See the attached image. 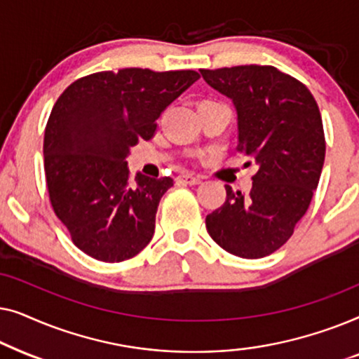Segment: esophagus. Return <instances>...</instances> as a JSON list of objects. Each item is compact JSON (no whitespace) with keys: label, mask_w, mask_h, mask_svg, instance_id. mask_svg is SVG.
I'll use <instances>...</instances> for the list:
<instances>
[{"label":"esophagus","mask_w":359,"mask_h":359,"mask_svg":"<svg viewBox=\"0 0 359 359\" xmlns=\"http://www.w3.org/2000/svg\"><path fill=\"white\" fill-rule=\"evenodd\" d=\"M178 181H181V183L194 186V184L201 183V178H199V176H194V175H181V176H178Z\"/></svg>","instance_id":"esophagus-1"}]
</instances>
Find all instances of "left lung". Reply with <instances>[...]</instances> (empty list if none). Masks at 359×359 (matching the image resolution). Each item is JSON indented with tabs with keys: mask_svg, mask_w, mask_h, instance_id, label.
I'll list each match as a JSON object with an SVG mask.
<instances>
[{
	"mask_svg": "<svg viewBox=\"0 0 359 359\" xmlns=\"http://www.w3.org/2000/svg\"><path fill=\"white\" fill-rule=\"evenodd\" d=\"M232 100L240 154L258 165L248 194L225 186L227 199L205 217L219 247L240 258H263L287 242L320 180L325 137L312 93L271 65L199 70Z\"/></svg>",
	"mask_w": 359,
	"mask_h": 359,
	"instance_id": "8db88e82",
	"label": "left lung"
}]
</instances>
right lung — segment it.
I'll return each mask as SVG.
<instances>
[{
  "instance_id": "obj_1",
  "label": "right lung",
  "mask_w": 359,
  "mask_h": 359,
  "mask_svg": "<svg viewBox=\"0 0 359 359\" xmlns=\"http://www.w3.org/2000/svg\"><path fill=\"white\" fill-rule=\"evenodd\" d=\"M198 80L193 70L122 68L83 76L57 100L43 137L48 196L73 243L91 258L124 262L154 237L158 203L173 180L137 173L132 181L126 160Z\"/></svg>"
}]
</instances>
